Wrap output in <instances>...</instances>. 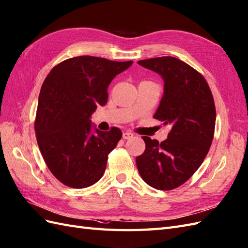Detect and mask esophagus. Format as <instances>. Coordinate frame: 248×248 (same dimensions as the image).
I'll list each match as a JSON object with an SVG mask.
<instances>
[{
  "mask_svg": "<svg viewBox=\"0 0 248 248\" xmlns=\"http://www.w3.org/2000/svg\"><path fill=\"white\" fill-rule=\"evenodd\" d=\"M133 136H134V134H133V133H131V132H124L123 133V138L124 139H131V138H133Z\"/></svg>",
  "mask_w": 248,
  "mask_h": 248,
  "instance_id": "esophagus-1",
  "label": "esophagus"
}]
</instances>
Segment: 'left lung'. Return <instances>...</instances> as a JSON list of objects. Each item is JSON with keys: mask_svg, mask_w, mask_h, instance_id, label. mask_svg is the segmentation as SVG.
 <instances>
[{"mask_svg": "<svg viewBox=\"0 0 248 248\" xmlns=\"http://www.w3.org/2000/svg\"><path fill=\"white\" fill-rule=\"evenodd\" d=\"M138 63L162 78L163 96L154 118L172 130L160 143L143 136L145 150L136 157V166L150 186L170 190L192 177L211 148L216 124L213 94L198 71L173 56Z\"/></svg>", "mask_w": 248, "mask_h": 248, "instance_id": "left-lung-1", "label": "left lung"}]
</instances>
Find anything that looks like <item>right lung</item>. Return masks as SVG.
<instances>
[{"label":"right lung","mask_w":248,"mask_h":248,"mask_svg":"<svg viewBox=\"0 0 248 248\" xmlns=\"http://www.w3.org/2000/svg\"><path fill=\"white\" fill-rule=\"evenodd\" d=\"M133 63L82 55L63 61L42 86L35 135L50 172L63 185L84 188L103 177L108 155L123 136L118 128L103 132L91 124L97 106L108 100V87Z\"/></svg>","instance_id":"right-lung-1"}]
</instances>
